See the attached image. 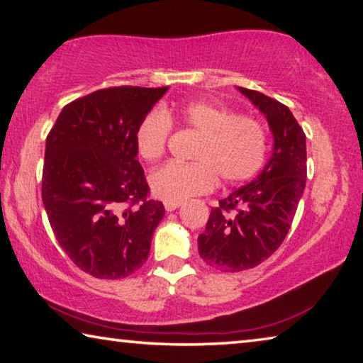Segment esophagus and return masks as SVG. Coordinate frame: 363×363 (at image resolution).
<instances>
[{"label": "esophagus", "mask_w": 363, "mask_h": 363, "mask_svg": "<svg viewBox=\"0 0 363 363\" xmlns=\"http://www.w3.org/2000/svg\"><path fill=\"white\" fill-rule=\"evenodd\" d=\"M182 206V202H164V207L167 212H174Z\"/></svg>", "instance_id": "obj_1"}]
</instances>
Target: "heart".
<instances>
[{"label":"heart","mask_w":363,"mask_h":363,"mask_svg":"<svg viewBox=\"0 0 363 363\" xmlns=\"http://www.w3.org/2000/svg\"><path fill=\"white\" fill-rule=\"evenodd\" d=\"M172 123L199 133L191 151L194 162H169L152 172L150 188L156 198L183 202L191 196L211 191L217 178L223 185H238L262 169L266 156L263 125L206 100L146 114L135 130L140 157L155 162L164 155Z\"/></svg>","instance_id":"1"}]
</instances>
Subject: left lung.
Returning a JSON list of instances; mask_svg holds the SVG:
<instances>
[{"mask_svg": "<svg viewBox=\"0 0 363 363\" xmlns=\"http://www.w3.org/2000/svg\"><path fill=\"white\" fill-rule=\"evenodd\" d=\"M238 89L266 116L274 145L262 174L221 199L199 234L201 258L223 272L255 268L279 249L306 185V135L289 106Z\"/></svg>", "mask_w": 363, "mask_h": 363, "instance_id": "8db88e82", "label": "left lung"}]
</instances>
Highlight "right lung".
Instances as JSON below:
<instances>
[{
  "mask_svg": "<svg viewBox=\"0 0 363 363\" xmlns=\"http://www.w3.org/2000/svg\"><path fill=\"white\" fill-rule=\"evenodd\" d=\"M169 87L100 89L63 106L46 138L43 204L69 259L99 279L148 259L162 202L137 161L135 130Z\"/></svg>",
  "mask_w": 363,
  "mask_h": 363,
  "instance_id": "obj_1",
  "label": "right lung"
}]
</instances>
